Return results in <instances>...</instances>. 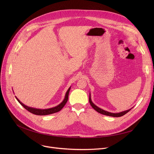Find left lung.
Listing matches in <instances>:
<instances>
[{
	"label": "left lung",
	"mask_w": 154,
	"mask_h": 154,
	"mask_svg": "<svg viewBox=\"0 0 154 154\" xmlns=\"http://www.w3.org/2000/svg\"><path fill=\"white\" fill-rule=\"evenodd\" d=\"M89 103L91 105V106L92 107V108L96 110L97 112H98L99 113H100V114H102L103 115H106V116H111V117H121V116H123L124 115H125V114H127V112H128L129 111H130L131 110V109H128L127 110H125V111H123V112H119V113H111V112H107L106 110H104L99 107H98L97 106H96L92 102V100H91V94L89 95Z\"/></svg>",
	"instance_id": "obj_1"
}]
</instances>
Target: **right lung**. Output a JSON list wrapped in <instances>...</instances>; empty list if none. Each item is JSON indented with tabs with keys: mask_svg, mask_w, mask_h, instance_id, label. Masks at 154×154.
<instances>
[{
	"mask_svg": "<svg viewBox=\"0 0 154 154\" xmlns=\"http://www.w3.org/2000/svg\"><path fill=\"white\" fill-rule=\"evenodd\" d=\"M70 89V87H69V89L67 90V91L66 94V95H65V98H64L63 100L59 105H58L57 106L51 108V109H35V108L30 107H28V106H26V105H24L23 103H22L17 97H15V98L24 108H25L26 110H27L29 112H30V113H32V114H35V115H37V116H46V115H49V114H54V113L58 112L64 107V106L66 104V103L68 100L69 94Z\"/></svg>",
	"mask_w": 154,
	"mask_h": 154,
	"instance_id": "obj_1",
	"label": "right lung"
}]
</instances>
